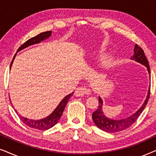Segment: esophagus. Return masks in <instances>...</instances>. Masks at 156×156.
<instances>
[{"instance_id":"obj_1","label":"esophagus","mask_w":156,"mask_h":156,"mask_svg":"<svg viewBox=\"0 0 156 156\" xmlns=\"http://www.w3.org/2000/svg\"><path fill=\"white\" fill-rule=\"evenodd\" d=\"M91 94L90 89L87 88L86 87H78L75 90V95L80 97V96L89 95Z\"/></svg>"}]
</instances>
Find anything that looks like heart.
<instances>
[{
  "instance_id": "heart-1",
  "label": "heart",
  "mask_w": 156,
  "mask_h": 156,
  "mask_svg": "<svg viewBox=\"0 0 156 156\" xmlns=\"http://www.w3.org/2000/svg\"><path fill=\"white\" fill-rule=\"evenodd\" d=\"M108 60H106V62H108Z\"/></svg>"
}]
</instances>
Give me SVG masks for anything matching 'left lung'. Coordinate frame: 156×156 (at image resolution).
<instances>
[{
	"label": "left lung",
	"instance_id": "obj_1",
	"mask_svg": "<svg viewBox=\"0 0 156 156\" xmlns=\"http://www.w3.org/2000/svg\"><path fill=\"white\" fill-rule=\"evenodd\" d=\"M134 54L131 57V59H134L138 62H139L142 65L146 66L148 69V73L150 74L151 70L149 67L148 61L147 59L146 55L144 54V51L143 49L138 45L137 44L135 45L133 50ZM150 89L151 87H149V90L147 95L146 99L145 100L144 103L143 104L139 109L136 112L135 114L131 115V116L128 117L125 119H121V120H113V119H108L106 117L102 112V101L101 99L99 97V107L92 114V119L96 126L102 131L108 132V133H115V132H119L123 131V130L127 129L128 128L131 126L135 121L137 120L138 117L143 112V111L146 107L147 103H148L149 97H150Z\"/></svg>",
	"mask_w": 156,
	"mask_h": 156
}]
</instances>
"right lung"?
<instances>
[{"label": "right lung", "instance_id": "obj_1", "mask_svg": "<svg viewBox=\"0 0 156 156\" xmlns=\"http://www.w3.org/2000/svg\"><path fill=\"white\" fill-rule=\"evenodd\" d=\"M51 33H52V32L51 31L44 32V33H40L39 35L30 38V39L27 40L25 43H23L22 45L18 48V50L17 52H18V51L23 50V49L27 48V47H28L30 45H32V44L39 43V42L42 41V40H45L47 38L50 37L51 35ZM16 55H15L13 59H12V60L11 62V64H10V67H11L12 62H13V59L15 58V57H16ZM74 92H72V94H69V95H67V97L64 98V99L62 100L60 103H59V105L57 106V107L55 108V110L50 115V116H48L45 119H41V120H37V121L30 120V119L24 118V117H23L22 116H20V115H19L18 113L17 112V111L16 109H15V111H16V112L18 114L19 118L20 119V120L23 121V123H25V125H27V126L33 128V129H35L40 130V131L48 130L49 129H50V128H52V126H54L58 122V121L59 120V119L61 118L62 115L63 114V112L64 110H65V108L66 105H67V102L69 101V99H70V97H72V94Z\"/></svg>", "mask_w": 156, "mask_h": 156}]
</instances>
